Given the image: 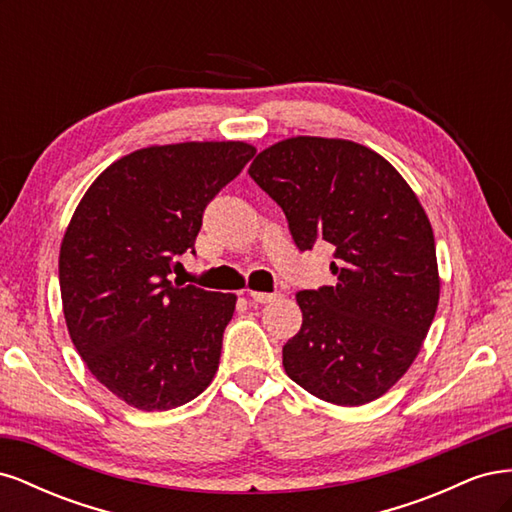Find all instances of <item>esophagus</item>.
Listing matches in <instances>:
<instances>
[{
    "label": "esophagus",
    "instance_id": "1",
    "mask_svg": "<svg viewBox=\"0 0 512 512\" xmlns=\"http://www.w3.org/2000/svg\"><path fill=\"white\" fill-rule=\"evenodd\" d=\"M247 294H250V299L254 303H273L282 297L280 292H258V290H247Z\"/></svg>",
    "mask_w": 512,
    "mask_h": 512
}]
</instances>
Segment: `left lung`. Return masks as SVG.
Listing matches in <instances>:
<instances>
[{
	"instance_id": "obj_1",
	"label": "left lung",
	"mask_w": 512,
	"mask_h": 512,
	"mask_svg": "<svg viewBox=\"0 0 512 512\" xmlns=\"http://www.w3.org/2000/svg\"><path fill=\"white\" fill-rule=\"evenodd\" d=\"M250 177L282 207L301 252L335 247L333 286L303 290L284 369L307 393L363 406L406 374L436 316L440 275L425 209L376 151L292 136L260 151Z\"/></svg>"
}]
</instances>
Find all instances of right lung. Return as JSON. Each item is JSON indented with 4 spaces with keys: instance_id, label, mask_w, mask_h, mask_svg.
Wrapping results in <instances>:
<instances>
[{
    "instance_id": "right-lung-1",
    "label": "right lung",
    "mask_w": 512,
    "mask_h": 512,
    "mask_svg": "<svg viewBox=\"0 0 512 512\" xmlns=\"http://www.w3.org/2000/svg\"><path fill=\"white\" fill-rule=\"evenodd\" d=\"M243 141L153 145L89 185L59 250L74 348L128 406L162 412L211 384L235 294L168 280L192 250L205 207L254 158Z\"/></svg>"
}]
</instances>
